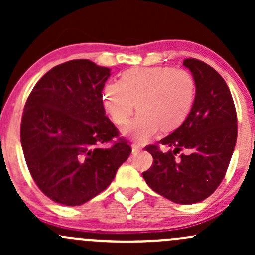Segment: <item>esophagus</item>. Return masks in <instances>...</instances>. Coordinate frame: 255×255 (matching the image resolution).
<instances>
[{
    "mask_svg": "<svg viewBox=\"0 0 255 255\" xmlns=\"http://www.w3.org/2000/svg\"><path fill=\"white\" fill-rule=\"evenodd\" d=\"M139 151H141V147H140V146H137V145L131 146V153L136 154Z\"/></svg>",
    "mask_w": 255,
    "mask_h": 255,
    "instance_id": "esophagus-1",
    "label": "esophagus"
}]
</instances>
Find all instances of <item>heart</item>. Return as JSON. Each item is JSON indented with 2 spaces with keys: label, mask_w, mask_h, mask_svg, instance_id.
<instances>
[{
  "label": "heart",
  "mask_w": 255,
  "mask_h": 255,
  "mask_svg": "<svg viewBox=\"0 0 255 255\" xmlns=\"http://www.w3.org/2000/svg\"><path fill=\"white\" fill-rule=\"evenodd\" d=\"M197 86L193 75L171 67H139L122 73L119 84L109 83L102 91L104 109L116 125H126L124 135L146 144L159 129H177L193 109Z\"/></svg>",
  "instance_id": "heart-1"
}]
</instances>
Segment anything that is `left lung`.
<instances>
[{"label": "left lung", "mask_w": 255, "mask_h": 255, "mask_svg": "<svg viewBox=\"0 0 255 255\" xmlns=\"http://www.w3.org/2000/svg\"><path fill=\"white\" fill-rule=\"evenodd\" d=\"M183 66L197 86L194 105L186 121L159 141L170 150L146 147L153 164L142 176L158 194L188 205L210 197L224 178L238 137V118L229 87L217 71L195 58H186ZM182 149L187 153L176 158Z\"/></svg>", "instance_id": "left-lung-1"}]
</instances>
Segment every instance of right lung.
Listing matches in <instances>:
<instances>
[{
	"mask_svg": "<svg viewBox=\"0 0 255 255\" xmlns=\"http://www.w3.org/2000/svg\"><path fill=\"white\" fill-rule=\"evenodd\" d=\"M110 68L89 60L58 64L33 87L20 139L38 188L55 203L85 204L103 192L131 148L105 115L102 91Z\"/></svg>",
	"mask_w": 255,
	"mask_h": 255,
	"instance_id": "right-lung-1",
	"label": "right lung"
}]
</instances>
